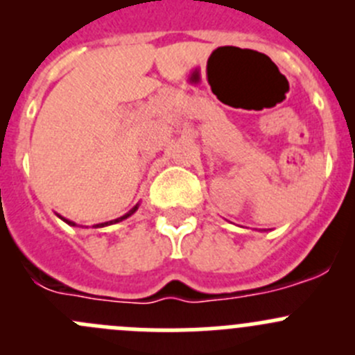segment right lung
<instances>
[{"label": "right lung", "mask_w": 355, "mask_h": 355, "mask_svg": "<svg viewBox=\"0 0 355 355\" xmlns=\"http://www.w3.org/2000/svg\"><path fill=\"white\" fill-rule=\"evenodd\" d=\"M137 207H139V204H135V206H134V207H132V209H130V211H128V213H127V214H123V216L116 218V220H113V221H108V223L94 225V228H96V227H98V228H101V227H106V225H111V223H118V221H121V220H125V218L132 216V214H134V213H135V211H137ZM60 218H62V216H60ZM62 220H63V221H65V223H68V225H70V227H77V225H75V223H73V221H70V220H65V218H62Z\"/></svg>", "instance_id": "add662e5"}]
</instances>
